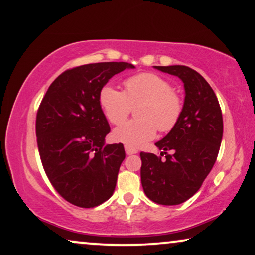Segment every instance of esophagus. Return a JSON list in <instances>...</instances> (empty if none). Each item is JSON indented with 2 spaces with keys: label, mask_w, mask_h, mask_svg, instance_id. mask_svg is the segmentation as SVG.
Listing matches in <instances>:
<instances>
[{
  "label": "esophagus",
  "mask_w": 255,
  "mask_h": 255,
  "mask_svg": "<svg viewBox=\"0 0 255 255\" xmlns=\"http://www.w3.org/2000/svg\"><path fill=\"white\" fill-rule=\"evenodd\" d=\"M125 153H127L128 155H132V154H136L138 153V150H136L135 148H132V147L125 145Z\"/></svg>",
  "instance_id": "34e87169"
}]
</instances>
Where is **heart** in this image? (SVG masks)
Segmentation results:
<instances>
[{
	"instance_id": "obj_1",
	"label": "heart",
	"mask_w": 255,
	"mask_h": 255,
	"mask_svg": "<svg viewBox=\"0 0 255 255\" xmlns=\"http://www.w3.org/2000/svg\"><path fill=\"white\" fill-rule=\"evenodd\" d=\"M100 106L110 123L119 125L127 120L136 105V120L122 124L114 131L116 141L136 148L152 140L156 130L171 131L184 110L182 97L172 84L157 73L142 72L124 82V92L112 85L103 86L99 94Z\"/></svg>"
}]
</instances>
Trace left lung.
Masks as SVG:
<instances>
[{
	"label": "left lung",
	"mask_w": 255,
	"mask_h": 255,
	"mask_svg": "<svg viewBox=\"0 0 255 255\" xmlns=\"http://www.w3.org/2000/svg\"><path fill=\"white\" fill-rule=\"evenodd\" d=\"M155 68L183 80L185 101L178 124L155 143L163 150L160 156L140 153V176L150 200L173 206L197 193L212 170L222 141V110L213 88L195 70L185 65Z\"/></svg>",
	"instance_id": "8db88e82"
}]
</instances>
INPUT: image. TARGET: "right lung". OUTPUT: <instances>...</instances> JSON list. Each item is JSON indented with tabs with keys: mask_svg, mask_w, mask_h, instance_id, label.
Masks as SVG:
<instances>
[{
	"mask_svg": "<svg viewBox=\"0 0 255 255\" xmlns=\"http://www.w3.org/2000/svg\"><path fill=\"white\" fill-rule=\"evenodd\" d=\"M125 62H101L65 70L40 103L35 121L42 167L62 198L82 208L101 205L113 195L123 143L105 145L110 127L99 94Z\"/></svg>",
	"mask_w": 255,
	"mask_h": 255,
	"instance_id": "right-lung-1",
	"label": "right lung"
}]
</instances>
